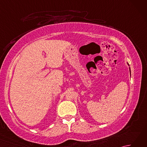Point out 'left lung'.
Returning a JSON list of instances; mask_svg holds the SVG:
<instances>
[{
  "mask_svg": "<svg viewBox=\"0 0 147 147\" xmlns=\"http://www.w3.org/2000/svg\"><path fill=\"white\" fill-rule=\"evenodd\" d=\"M127 64L129 65V64H128V62H127ZM129 73H130V76H131V69H130V67H129Z\"/></svg>",
  "mask_w": 147,
  "mask_h": 147,
  "instance_id": "8db88e82",
  "label": "left lung"
}]
</instances>
